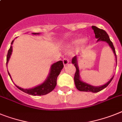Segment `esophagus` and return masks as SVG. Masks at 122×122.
<instances>
[{
	"label": "esophagus",
	"mask_w": 122,
	"mask_h": 122,
	"mask_svg": "<svg viewBox=\"0 0 122 122\" xmlns=\"http://www.w3.org/2000/svg\"><path fill=\"white\" fill-rule=\"evenodd\" d=\"M63 64H64V66H66L67 64H68V63H69V59H67V58H64V59L63 60Z\"/></svg>",
	"instance_id": "1"
}]
</instances>
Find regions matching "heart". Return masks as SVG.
<instances>
[{
  "mask_svg": "<svg viewBox=\"0 0 122 122\" xmlns=\"http://www.w3.org/2000/svg\"><path fill=\"white\" fill-rule=\"evenodd\" d=\"M86 40H82L81 38H74L73 40H71V41L70 42V44L67 46V47H68V48H70V47L72 46H75L79 45L80 43L86 44Z\"/></svg>",
  "mask_w": 122,
  "mask_h": 122,
  "instance_id": "b5f03b06",
  "label": "heart"
}]
</instances>
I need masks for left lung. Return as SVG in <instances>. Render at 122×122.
<instances>
[{
    "instance_id": "left-lung-1",
    "label": "left lung",
    "mask_w": 122,
    "mask_h": 122,
    "mask_svg": "<svg viewBox=\"0 0 122 122\" xmlns=\"http://www.w3.org/2000/svg\"><path fill=\"white\" fill-rule=\"evenodd\" d=\"M92 28L94 30V32L95 33V36L97 40V41H105L108 44L109 46L111 48V49L113 51V53L115 56V60H116V64H117V55L116 53H115V48L113 46V45L112 43V42L110 41V38L108 36V34L107 32L102 29H100V28H97V26H92ZM72 63L74 64V66L76 67V71L75 75H74V83H75L76 87L79 91H83V92H91L96 93L98 92L99 91H102L104 89H105L106 87L108 86V85L110 83V82L113 79V76L110 79V80L107 82V83L101 86H94L92 85L89 84L87 83L86 82L83 81L81 79L80 76V71H79V68L78 65V61H77V56H74L72 59Z\"/></svg>"
}]
</instances>
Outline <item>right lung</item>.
I'll list each match as a JSON object with an SVG mask.
<instances>
[{"label":"right lung","mask_w":122,"mask_h":122,"mask_svg":"<svg viewBox=\"0 0 122 122\" xmlns=\"http://www.w3.org/2000/svg\"><path fill=\"white\" fill-rule=\"evenodd\" d=\"M32 34L34 35H40V33H32ZM14 40H15V39L12 41L11 45H13ZM12 53V46H10L7 55V66L8 63H9V59L10 58ZM63 67H64V66H63V63L62 61H59L56 63H53L50 67V72H49L48 75L47 76L46 79L45 80V81L41 84L38 85L37 86H35V87L31 88V89H23V88L18 86L16 84L15 85L18 89L23 91L25 93L31 95V96H35L46 95V94L50 93V92H51L55 88L56 86L57 77L61 72V70L63 69ZM8 74L10 77L11 80H12L9 71H8Z\"/></svg>","instance_id":"right-lung-1"}]
</instances>
